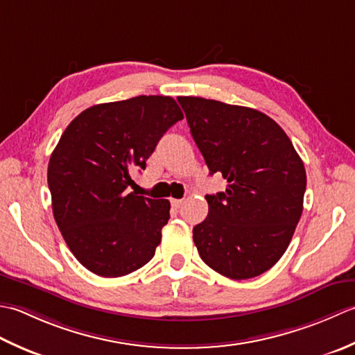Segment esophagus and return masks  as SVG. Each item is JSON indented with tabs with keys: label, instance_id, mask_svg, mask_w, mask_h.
<instances>
[{
	"label": "esophagus",
	"instance_id": "34e87169",
	"mask_svg": "<svg viewBox=\"0 0 355 355\" xmlns=\"http://www.w3.org/2000/svg\"><path fill=\"white\" fill-rule=\"evenodd\" d=\"M171 205L175 208H180L184 205V199H171Z\"/></svg>",
	"mask_w": 355,
	"mask_h": 355
}]
</instances>
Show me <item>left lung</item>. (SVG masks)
Returning <instances> with one entry per match:
<instances>
[{
  "label": "left lung",
  "instance_id": "8db88e82",
  "mask_svg": "<svg viewBox=\"0 0 355 355\" xmlns=\"http://www.w3.org/2000/svg\"><path fill=\"white\" fill-rule=\"evenodd\" d=\"M209 175L227 190L207 194L208 216L193 228L200 259L234 280L260 276L284 256L303 211L306 171L276 121L254 108L179 96Z\"/></svg>",
  "mask_w": 355,
  "mask_h": 355
}]
</instances>
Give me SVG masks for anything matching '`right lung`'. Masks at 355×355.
Wrapping results in <instances>:
<instances>
[{"label": "right lung", "mask_w": 355, "mask_h": 355, "mask_svg": "<svg viewBox=\"0 0 355 355\" xmlns=\"http://www.w3.org/2000/svg\"><path fill=\"white\" fill-rule=\"evenodd\" d=\"M180 119L173 98L142 95L93 105L64 130L50 156L47 182L56 225L89 271L121 277L153 259L170 202L127 188Z\"/></svg>", "instance_id": "add662e5"}]
</instances>
